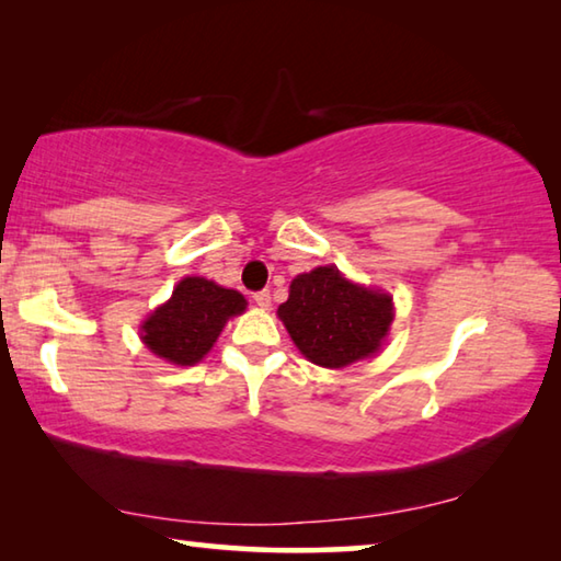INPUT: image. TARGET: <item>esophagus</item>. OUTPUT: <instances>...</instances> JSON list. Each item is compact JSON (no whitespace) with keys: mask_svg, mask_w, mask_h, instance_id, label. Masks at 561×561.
<instances>
[{"mask_svg":"<svg viewBox=\"0 0 561 561\" xmlns=\"http://www.w3.org/2000/svg\"><path fill=\"white\" fill-rule=\"evenodd\" d=\"M254 304H257V307H262V309H270V307H272V297H270V291L264 289V291H257V294H254Z\"/></svg>","mask_w":561,"mask_h":561,"instance_id":"obj_1","label":"esophagus"}]
</instances>
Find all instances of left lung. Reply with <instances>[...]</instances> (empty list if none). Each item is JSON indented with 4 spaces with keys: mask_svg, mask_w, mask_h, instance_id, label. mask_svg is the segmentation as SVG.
Listing matches in <instances>:
<instances>
[{
    "mask_svg": "<svg viewBox=\"0 0 561 561\" xmlns=\"http://www.w3.org/2000/svg\"><path fill=\"white\" fill-rule=\"evenodd\" d=\"M279 319L311 364L344 368L374 356L393 321V299L348 282L336 267H317L291 279Z\"/></svg>",
    "mask_w": 561,
    "mask_h": 561,
    "instance_id": "left-lung-1",
    "label": "left lung"
}]
</instances>
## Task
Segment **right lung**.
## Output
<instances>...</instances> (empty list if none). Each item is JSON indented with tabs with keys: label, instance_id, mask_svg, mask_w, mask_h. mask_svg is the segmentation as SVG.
Listing matches in <instances>:
<instances>
[{
	"label": "right lung",
	"instance_id": "right-lung-1",
	"mask_svg": "<svg viewBox=\"0 0 561 561\" xmlns=\"http://www.w3.org/2000/svg\"><path fill=\"white\" fill-rule=\"evenodd\" d=\"M247 299L205 277L178 282L173 297L140 324V339L156 356L178 366L203 360L220 336L227 319L242 314Z\"/></svg>",
	"mask_w": 561,
	"mask_h": 561
}]
</instances>
